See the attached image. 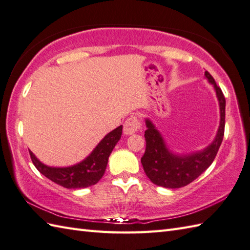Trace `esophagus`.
Segmentation results:
<instances>
[{"mask_svg": "<svg viewBox=\"0 0 250 250\" xmlns=\"http://www.w3.org/2000/svg\"><path fill=\"white\" fill-rule=\"evenodd\" d=\"M141 128L140 121L136 116H130L127 119L124 123V134L125 135H132L138 131Z\"/></svg>", "mask_w": 250, "mask_h": 250, "instance_id": "esophagus-1", "label": "esophagus"}]
</instances>
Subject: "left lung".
<instances>
[{
  "instance_id": "left-lung-1",
  "label": "left lung",
  "mask_w": 250,
  "mask_h": 250,
  "mask_svg": "<svg viewBox=\"0 0 250 250\" xmlns=\"http://www.w3.org/2000/svg\"><path fill=\"white\" fill-rule=\"evenodd\" d=\"M205 79L215 88L220 109L219 128L215 139L209 146L191 153H175L167 146L162 134L152 121L146 119L145 138L146 146L141 163L146 175L156 186L167 189L186 187L201 176L215 160L225 135L226 98L208 71L205 72Z\"/></svg>"
}]
</instances>
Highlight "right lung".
<instances>
[{
    "label": "right lung",
    "instance_id": "obj_1",
    "mask_svg": "<svg viewBox=\"0 0 250 250\" xmlns=\"http://www.w3.org/2000/svg\"><path fill=\"white\" fill-rule=\"evenodd\" d=\"M122 129L123 126L121 125L110 131L87 157L78 164L68 167L45 165L32 153V151H29V153L37 169L49 180L67 189H83L96 185L103 178L111 152L121 139Z\"/></svg>",
    "mask_w": 250,
    "mask_h": 250
}]
</instances>
